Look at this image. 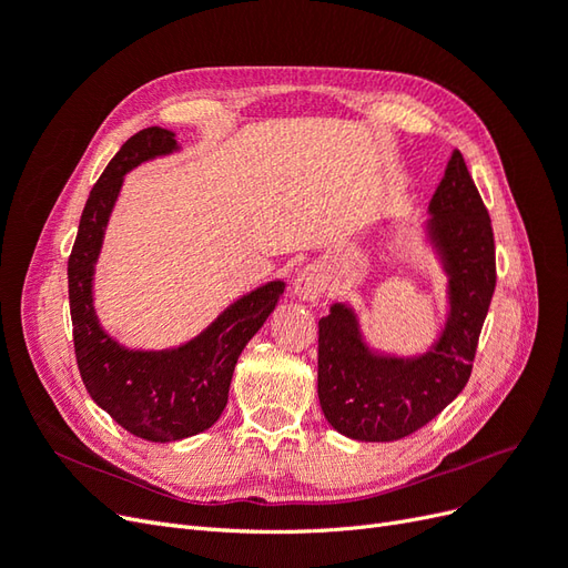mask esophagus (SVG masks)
<instances>
[{
	"mask_svg": "<svg viewBox=\"0 0 568 568\" xmlns=\"http://www.w3.org/2000/svg\"><path fill=\"white\" fill-rule=\"evenodd\" d=\"M326 286H329V274H326V270L317 263H311V265H305L303 270H298L296 280H294L296 296L303 298V301L320 298L326 291Z\"/></svg>",
	"mask_w": 568,
	"mask_h": 568,
	"instance_id": "esophagus-1",
	"label": "esophagus"
}]
</instances>
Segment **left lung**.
Masks as SVG:
<instances>
[{"label":"left lung","mask_w":568,"mask_h":568,"mask_svg":"<svg viewBox=\"0 0 568 568\" xmlns=\"http://www.w3.org/2000/svg\"><path fill=\"white\" fill-rule=\"evenodd\" d=\"M432 234L448 272L450 315L436 346L419 357L374 355L357 317L336 303L320 320L317 395L338 434L384 443L419 432L467 386L495 291L490 215L464 156L455 149L428 203Z\"/></svg>","instance_id":"left-lung-1"}]
</instances>
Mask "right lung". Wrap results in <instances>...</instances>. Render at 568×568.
<instances>
[{"mask_svg": "<svg viewBox=\"0 0 568 568\" xmlns=\"http://www.w3.org/2000/svg\"><path fill=\"white\" fill-rule=\"evenodd\" d=\"M175 149V132L163 128L140 130L120 146L92 186L68 257V301L82 384L125 432L153 443L196 436L220 419L239 355L284 294V282L251 291L201 336L173 351H128L101 329L92 277L123 175Z\"/></svg>", "mask_w": 568, "mask_h": 568, "instance_id": "add662e5", "label": "right lung"}]
</instances>
